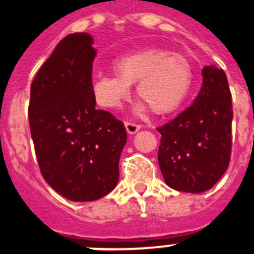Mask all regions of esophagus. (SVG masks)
<instances>
[{"instance_id": "obj_1", "label": "esophagus", "mask_w": 254, "mask_h": 254, "mask_svg": "<svg viewBox=\"0 0 254 254\" xmlns=\"http://www.w3.org/2000/svg\"><path fill=\"white\" fill-rule=\"evenodd\" d=\"M125 127L127 129V132L131 134L136 133V132L140 131L141 126L137 125V123H132V122H125Z\"/></svg>"}]
</instances>
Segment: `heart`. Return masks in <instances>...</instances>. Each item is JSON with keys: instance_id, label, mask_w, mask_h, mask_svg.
I'll list each match as a JSON object with an SVG mask.
<instances>
[{"instance_id": "1", "label": "heart", "mask_w": 254, "mask_h": 254, "mask_svg": "<svg viewBox=\"0 0 254 254\" xmlns=\"http://www.w3.org/2000/svg\"><path fill=\"white\" fill-rule=\"evenodd\" d=\"M116 75L94 78L93 91L98 104L116 109L129 96L136 84L141 102L137 113L151 109L154 114L172 113L185 102L190 93L193 72L190 61L165 49L147 48L116 58L112 64Z\"/></svg>"}]
</instances>
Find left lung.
Segmentation results:
<instances>
[{"label":"left lung","instance_id":"8db88e82","mask_svg":"<svg viewBox=\"0 0 254 254\" xmlns=\"http://www.w3.org/2000/svg\"><path fill=\"white\" fill-rule=\"evenodd\" d=\"M193 104L158 127V161L164 181L181 192L201 193L217 183L232 154V94L223 69L202 68Z\"/></svg>","mask_w":254,"mask_h":254}]
</instances>
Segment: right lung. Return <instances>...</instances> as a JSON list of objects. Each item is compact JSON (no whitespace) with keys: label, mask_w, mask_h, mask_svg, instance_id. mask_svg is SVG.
I'll list each match as a JSON object with an SVG mask.
<instances>
[{"label":"right lung","mask_w":254,"mask_h":254,"mask_svg":"<svg viewBox=\"0 0 254 254\" xmlns=\"http://www.w3.org/2000/svg\"><path fill=\"white\" fill-rule=\"evenodd\" d=\"M96 51L86 33L61 40L31 82L29 125L40 173L61 196L95 201L114 190L127 141L123 122L95 108Z\"/></svg>","instance_id":"obj_1"}]
</instances>
